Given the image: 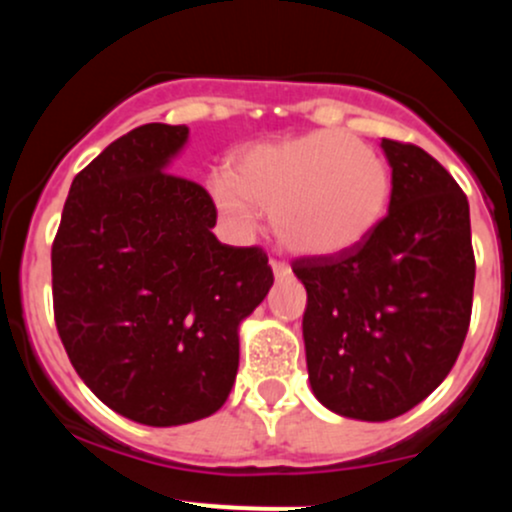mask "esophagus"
Returning a JSON list of instances; mask_svg holds the SVG:
<instances>
[{
  "mask_svg": "<svg viewBox=\"0 0 512 512\" xmlns=\"http://www.w3.org/2000/svg\"><path fill=\"white\" fill-rule=\"evenodd\" d=\"M269 267H272V272H274V276L276 279H289L291 276V269H289V264H284V262H279V260H269Z\"/></svg>",
  "mask_w": 512,
  "mask_h": 512,
  "instance_id": "obj_1",
  "label": "esophagus"
}]
</instances>
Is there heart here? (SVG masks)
<instances>
[{
	"mask_svg": "<svg viewBox=\"0 0 512 512\" xmlns=\"http://www.w3.org/2000/svg\"><path fill=\"white\" fill-rule=\"evenodd\" d=\"M211 197L238 231H250L257 204L272 209L274 233L286 248L330 257L373 233L390 197V175L366 142L317 129L238 151L231 178L211 180Z\"/></svg>",
	"mask_w": 512,
	"mask_h": 512,
	"instance_id": "heart-1",
	"label": "heart"
}]
</instances>
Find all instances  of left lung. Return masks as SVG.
Listing matches in <instances>:
<instances>
[{"mask_svg": "<svg viewBox=\"0 0 512 512\" xmlns=\"http://www.w3.org/2000/svg\"><path fill=\"white\" fill-rule=\"evenodd\" d=\"M380 146L392 168L385 219L342 255L293 262L308 291L310 387L358 421L395 419L443 383L467 337L477 269L460 185L419 146Z\"/></svg>", "mask_w": 512, "mask_h": 512, "instance_id": "obj_1", "label": "left lung"}]
</instances>
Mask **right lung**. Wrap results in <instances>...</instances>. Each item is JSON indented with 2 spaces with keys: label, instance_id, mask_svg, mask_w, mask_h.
Masks as SVG:
<instances>
[{
  "label": "right lung",
  "instance_id": "add662e5",
  "mask_svg": "<svg viewBox=\"0 0 512 512\" xmlns=\"http://www.w3.org/2000/svg\"><path fill=\"white\" fill-rule=\"evenodd\" d=\"M185 125H142L76 175L52 243V303L69 361L144 426L211 416L238 373V327L274 284L260 248L216 240V207L166 173Z\"/></svg>",
  "mask_w": 512,
  "mask_h": 512
}]
</instances>
